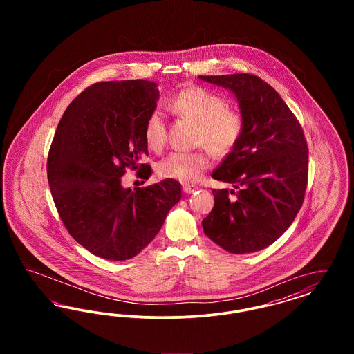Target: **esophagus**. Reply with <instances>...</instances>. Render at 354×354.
<instances>
[{
	"label": "esophagus",
	"mask_w": 354,
	"mask_h": 354,
	"mask_svg": "<svg viewBox=\"0 0 354 354\" xmlns=\"http://www.w3.org/2000/svg\"><path fill=\"white\" fill-rule=\"evenodd\" d=\"M196 189H198L196 185H183V191H185V194H192V192L196 191Z\"/></svg>",
	"instance_id": "esophagus-1"
}]
</instances>
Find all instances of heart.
<instances>
[{
    "label": "heart",
    "instance_id": "obj_1",
    "mask_svg": "<svg viewBox=\"0 0 354 354\" xmlns=\"http://www.w3.org/2000/svg\"><path fill=\"white\" fill-rule=\"evenodd\" d=\"M171 109L180 117L198 124L196 143L214 155H227L239 143L244 123L241 115L228 107L227 101L201 86H185L171 100ZM167 129L163 114L153 110L145 122V140L153 151L163 149ZM209 159L203 151L172 152L158 165V174L165 179L191 183L208 169Z\"/></svg>",
    "mask_w": 354,
    "mask_h": 354
}]
</instances>
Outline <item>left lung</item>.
<instances>
[{
    "label": "left lung",
    "instance_id": "1",
    "mask_svg": "<svg viewBox=\"0 0 354 354\" xmlns=\"http://www.w3.org/2000/svg\"><path fill=\"white\" fill-rule=\"evenodd\" d=\"M230 90L239 103L243 134L212 178L239 191L214 189L204 234L228 252H257L286 232L303 205L308 146L299 120L277 91L252 74L199 75ZM235 191L231 189V194Z\"/></svg>",
    "mask_w": 354,
    "mask_h": 354
}]
</instances>
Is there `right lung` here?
Segmentation results:
<instances>
[{
  "label": "right lung",
  "mask_w": 354,
  "mask_h": 354,
  "mask_svg": "<svg viewBox=\"0 0 354 354\" xmlns=\"http://www.w3.org/2000/svg\"><path fill=\"white\" fill-rule=\"evenodd\" d=\"M158 100V84L145 80L94 84L68 104L54 135L48 179L55 207L68 234L102 259L136 256L182 199V185L172 179L122 185L126 167L149 166H139L149 155L145 122ZM150 169L142 171L146 179Z\"/></svg>",
  "instance_id": "1"
}]
</instances>
